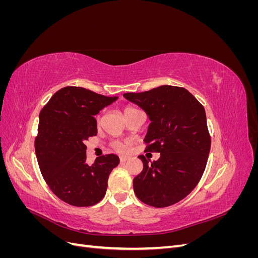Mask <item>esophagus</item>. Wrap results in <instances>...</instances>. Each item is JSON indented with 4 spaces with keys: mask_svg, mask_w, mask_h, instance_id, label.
Masks as SVG:
<instances>
[{
    "mask_svg": "<svg viewBox=\"0 0 258 258\" xmlns=\"http://www.w3.org/2000/svg\"><path fill=\"white\" fill-rule=\"evenodd\" d=\"M119 159H120V162H126L127 160L130 159V157H128V156H120Z\"/></svg>",
    "mask_w": 258,
    "mask_h": 258,
    "instance_id": "obj_1",
    "label": "esophagus"
}]
</instances>
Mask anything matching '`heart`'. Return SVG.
Returning <instances> with one entry per match:
<instances>
[{
    "label": "heart",
    "instance_id": "b5f03b06",
    "mask_svg": "<svg viewBox=\"0 0 258 258\" xmlns=\"http://www.w3.org/2000/svg\"><path fill=\"white\" fill-rule=\"evenodd\" d=\"M132 110H135V108L127 107L126 110H124V113H128L129 111H132ZM114 147H115V150L118 151V152H123L124 150H126V145L122 144V143H116V144L114 145Z\"/></svg>",
    "mask_w": 258,
    "mask_h": 258
}]
</instances>
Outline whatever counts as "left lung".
I'll return each instance as SVG.
<instances>
[{"mask_svg":"<svg viewBox=\"0 0 258 258\" xmlns=\"http://www.w3.org/2000/svg\"><path fill=\"white\" fill-rule=\"evenodd\" d=\"M123 97L151 120L146 151L160 153L151 163L139 156L143 170L134 178L137 197L155 208L172 206L190 194L205 172L211 148L205 107L187 89L169 85Z\"/></svg>","mask_w":258,"mask_h":258,"instance_id":"1","label":"left lung"}]
</instances>
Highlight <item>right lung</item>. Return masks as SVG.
<instances>
[{
  "mask_svg": "<svg viewBox=\"0 0 258 258\" xmlns=\"http://www.w3.org/2000/svg\"><path fill=\"white\" fill-rule=\"evenodd\" d=\"M118 97H105L82 87L61 88L40 113L35 154L51 191L67 204L89 207L104 197L107 179L118 166L114 154L86 162L85 142L97 135V115Z\"/></svg>",
  "mask_w": 258,
  "mask_h": 258,
  "instance_id": "obj_1",
  "label": "right lung"
}]
</instances>
